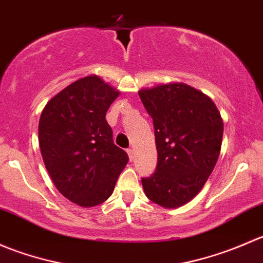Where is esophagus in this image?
<instances>
[{"mask_svg": "<svg viewBox=\"0 0 263 263\" xmlns=\"http://www.w3.org/2000/svg\"><path fill=\"white\" fill-rule=\"evenodd\" d=\"M127 154H128L129 156V160H132L135 156V153H134V148H127Z\"/></svg>", "mask_w": 263, "mask_h": 263, "instance_id": "1", "label": "esophagus"}]
</instances>
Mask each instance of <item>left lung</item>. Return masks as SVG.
<instances>
[{"label":"left lung","instance_id":"8db88e82","mask_svg":"<svg viewBox=\"0 0 263 263\" xmlns=\"http://www.w3.org/2000/svg\"><path fill=\"white\" fill-rule=\"evenodd\" d=\"M141 102L155 129L158 165L142 178L145 195L165 209L190 202L213 173L221 148L224 123L215 103L183 82L141 89Z\"/></svg>","mask_w":263,"mask_h":263}]
</instances>
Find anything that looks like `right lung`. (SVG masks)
Wrapping results in <instances>:
<instances>
[{
    "instance_id": "add662e5",
    "label": "right lung",
    "mask_w": 263,
    "mask_h": 263,
    "mask_svg": "<svg viewBox=\"0 0 263 263\" xmlns=\"http://www.w3.org/2000/svg\"><path fill=\"white\" fill-rule=\"evenodd\" d=\"M119 94L99 76H85L55 94L41 115L44 165L60 193L81 208L107 201L128 163L105 119Z\"/></svg>"
}]
</instances>
